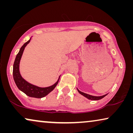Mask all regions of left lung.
Segmentation results:
<instances>
[{
  "instance_id": "left-lung-1",
  "label": "left lung",
  "mask_w": 133,
  "mask_h": 133,
  "mask_svg": "<svg viewBox=\"0 0 133 133\" xmlns=\"http://www.w3.org/2000/svg\"><path fill=\"white\" fill-rule=\"evenodd\" d=\"M77 91L80 94H82V95L85 96V97H87V99L92 100V101H97V100H100V99H102V98H103L105 97V96H106L107 95V94H105V95H103V96H93L90 95V94L84 93V92H81V91H79V90H78V89H77Z\"/></svg>"
}]
</instances>
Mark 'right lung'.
I'll list each match as a JSON object with an SVG mask.
<instances>
[{"label":"right lung","mask_w":133,"mask_h":133,"mask_svg":"<svg viewBox=\"0 0 133 133\" xmlns=\"http://www.w3.org/2000/svg\"><path fill=\"white\" fill-rule=\"evenodd\" d=\"M30 40L31 39L23 44V46L20 49L19 52L16 56L13 65V71H12L13 78L17 88L29 97L42 98L46 96L47 94H48L55 88L56 85L59 82V79L56 82V83L52 85V86L45 87V88H41V87L35 86V85L28 83V82H26L25 79H23L19 72V63L25 46L30 42Z\"/></svg>","instance_id":"1"}]
</instances>
